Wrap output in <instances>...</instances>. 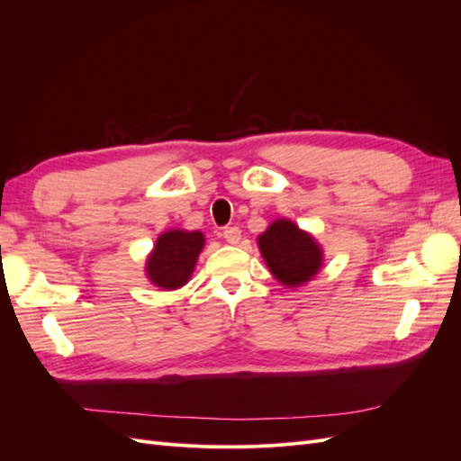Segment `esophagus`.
<instances>
[{
  "label": "esophagus",
  "mask_w": 461,
  "mask_h": 461,
  "mask_svg": "<svg viewBox=\"0 0 461 461\" xmlns=\"http://www.w3.org/2000/svg\"><path fill=\"white\" fill-rule=\"evenodd\" d=\"M240 236H242V232L239 227H227L225 230H222V239H225L229 244H239Z\"/></svg>",
  "instance_id": "34e87169"
}]
</instances>
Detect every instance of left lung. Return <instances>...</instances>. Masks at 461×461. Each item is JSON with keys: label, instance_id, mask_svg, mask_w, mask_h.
<instances>
[{"label": "left lung", "instance_id": "obj_1", "mask_svg": "<svg viewBox=\"0 0 461 461\" xmlns=\"http://www.w3.org/2000/svg\"><path fill=\"white\" fill-rule=\"evenodd\" d=\"M258 246L273 276L288 288L312 281L323 265V249L313 236L288 219L273 221Z\"/></svg>", "mask_w": 461, "mask_h": 461}]
</instances>
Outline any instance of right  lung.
<instances>
[{
    "mask_svg": "<svg viewBox=\"0 0 461 461\" xmlns=\"http://www.w3.org/2000/svg\"><path fill=\"white\" fill-rule=\"evenodd\" d=\"M205 239L200 230L173 229L163 232L146 259V276L163 290L185 286L196 267Z\"/></svg>",
    "mask_w": 461,
    "mask_h": 461,
    "instance_id": "add662e5",
    "label": "right lung"
}]
</instances>
